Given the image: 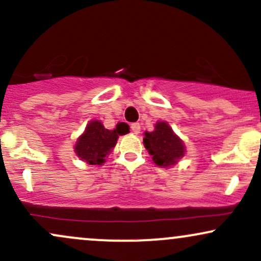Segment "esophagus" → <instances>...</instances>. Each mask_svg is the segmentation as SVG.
I'll list each match as a JSON object with an SVG mask.
<instances>
[{
  "label": "esophagus",
  "mask_w": 261,
  "mask_h": 261,
  "mask_svg": "<svg viewBox=\"0 0 261 261\" xmlns=\"http://www.w3.org/2000/svg\"><path fill=\"white\" fill-rule=\"evenodd\" d=\"M131 131H133V133H134L135 135H139V134H140V131H141V125L139 124V122H134V124L131 125Z\"/></svg>",
  "instance_id": "obj_1"
}]
</instances>
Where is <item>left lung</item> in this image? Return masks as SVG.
Masks as SVG:
<instances>
[{"instance_id": "left-lung-1", "label": "left lung", "mask_w": 261, "mask_h": 261, "mask_svg": "<svg viewBox=\"0 0 261 261\" xmlns=\"http://www.w3.org/2000/svg\"><path fill=\"white\" fill-rule=\"evenodd\" d=\"M143 145L161 168L175 166L185 154V145L167 121H157L154 130L145 133Z\"/></svg>"}]
</instances>
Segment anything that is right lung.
<instances>
[{
	"label": "right lung",
	"mask_w": 261,
	"mask_h": 261,
	"mask_svg": "<svg viewBox=\"0 0 261 261\" xmlns=\"http://www.w3.org/2000/svg\"><path fill=\"white\" fill-rule=\"evenodd\" d=\"M118 127L108 130L99 120H92L87 124L85 133L77 139L74 153L91 166H101L106 163L107 155L113 151L118 142L119 135H125Z\"/></svg>",
	"instance_id": "1"
}]
</instances>
